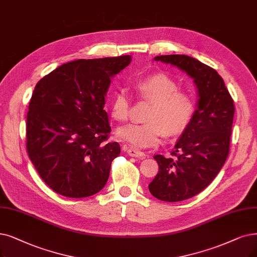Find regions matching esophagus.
Segmentation results:
<instances>
[{
  "mask_svg": "<svg viewBox=\"0 0 257 257\" xmlns=\"http://www.w3.org/2000/svg\"><path fill=\"white\" fill-rule=\"evenodd\" d=\"M125 151H126V153L128 154V155H130L131 157L143 158V157L146 156V154H145V153L141 152V151H139V150H136V149H134V148H126V149H125Z\"/></svg>",
  "mask_w": 257,
  "mask_h": 257,
  "instance_id": "obj_1",
  "label": "esophagus"
}]
</instances>
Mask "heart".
I'll return each mask as SVG.
<instances>
[{
	"label": "heart",
	"instance_id": "1",
	"mask_svg": "<svg viewBox=\"0 0 257 257\" xmlns=\"http://www.w3.org/2000/svg\"><path fill=\"white\" fill-rule=\"evenodd\" d=\"M137 95L152 102L145 116L146 122L131 123L118 130V137L136 149H146L160 143L166 134L176 135L186 128L195 112L194 97L179 90L177 82L168 75L155 74L134 83ZM131 99L127 90L119 88L111 100V116L125 121L130 115Z\"/></svg>",
	"mask_w": 257,
	"mask_h": 257
}]
</instances>
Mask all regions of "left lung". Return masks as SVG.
I'll list each match as a JSON object with an SVG mask.
<instances>
[{
	"label": "left lung",
	"instance_id": "obj_1",
	"mask_svg": "<svg viewBox=\"0 0 257 257\" xmlns=\"http://www.w3.org/2000/svg\"><path fill=\"white\" fill-rule=\"evenodd\" d=\"M175 65L194 79L199 100L170 157L155 155L159 171L149 184L154 197L176 202L206 189L227 160L234 118V101L214 68L186 55L154 58Z\"/></svg>",
	"mask_w": 257,
	"mask_h": 257
}]
</instances>
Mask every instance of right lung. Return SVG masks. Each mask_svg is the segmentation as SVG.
Returning a JSON list of instances; mask_svg holds the SVG:
<instances>
[{
    "label": "right lung",
    "mask_w": 257,
    "mask_h": 257,
    "mask_svg": "<svg viewBox=\"0 0 257 257\" xmlns=\"http://www.w3.org/2000/svg\"><path fill=\"white\" fill-rule=\"evenodd\" d=\"M131 56L80 59L41 79L29 102L26 149L40 177L62 196L84 198L103 189L120 154L108 142L103 109L110 78Z\"/></svg>",
    "instance_id": "obj_1"
}]
</instances>
